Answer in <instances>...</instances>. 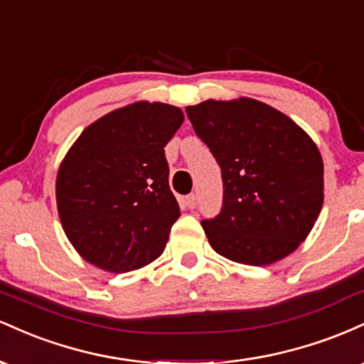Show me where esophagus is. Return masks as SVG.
Masks as SVG:
<instances>
[{
    "label": "esophagus",
    "mask_w": 364,
    "mask_h": 364,
    "mask_svg": "<svg viewBox=\"0 0 364 364\" xmlns=\"http://www.w3.org/2000/svg\"><path fill=\"white\" fill-rule=\"evenodd\" d=\"M185 202H186V205L190 207V208H195V207H196V203H198V198H196V195H195V193H191V195H188V196H186Z\"/></svg>",
    "instance_id": "1"
}]
</instances>
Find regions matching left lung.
Masks as SVG:
<instances>
[{
	"label": "left lung",
	"instance_id": "left-lung-1",
	"mask_svg": "<svg viewBox=\"0 0 364 364\" xmlns=\"http://www.w3.org/2000/svg\"><path fill=\"white\" fill-rule=\"evenodd\" d=\"M186 114L223 174V208L202 220L212 248L255 267L294 252L323 205L315 141L281 111L248 97L210 99Z\"/></svg>",
	"mask_w": 364,
	"mask_h": 364
}]
</instances>
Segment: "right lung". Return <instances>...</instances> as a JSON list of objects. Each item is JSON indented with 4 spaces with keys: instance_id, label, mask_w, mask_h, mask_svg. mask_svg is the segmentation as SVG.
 <instances>
[{
    "instance_id": "right-lung-1",
    "label": "right lung",
    "mask_w": 364,
    "mask_h": 364,
    "mask_svg": "<svg viewBox=\"0 0 364 364\" xmlns=\"http://www.w3.org/2000/svg\"><path fill=\"white\" fill-rule=\"evenodd\" d=\"M183 111L135 102L87 127L63 159L56 202L65 235L83 260L123 274L164 252L179 205L164 147Z\"/></svg>"
}]
</instances>
